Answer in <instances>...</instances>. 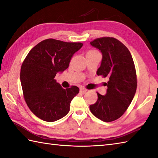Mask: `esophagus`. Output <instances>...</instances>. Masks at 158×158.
I'll return each mask as SVG.
<instances>
[{
  "label": "esophagus",
  "instance_id": "1",
  "mask_svg": "<svg viewBox=\"0 0 158 158\" xmlns=\"http://www.w3.org/2000/svg\"><path fill=\"white\" fill-rule=\"evenodd\" d=\"M87 89H85V88H80V92L82 94H85L86 92H87Z\"/></svg>",
  "mask_w": 158,
  "mask_h": 158
}]
</instances>
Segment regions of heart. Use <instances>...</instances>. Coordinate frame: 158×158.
Listing matches in <instances>:
<instances>
[{
	"label": "heart",
	"mask_w": 158,
	"mask_h": 158,
	"mask_svg": "<svg viewBox=\"0 0 158 158\" xmlns=\"http://www.w3.org/2000/svg\"><path fill=\"white\" fill-rule=\"evenodd\" d=\"M94 52V51H89V52Z\"/></svg>",
	"instance_id": "b5f03b06"
}]
</instances>
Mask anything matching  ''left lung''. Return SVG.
Masks as SVG:
<instances>
[{"mask_svg": "<svg viewBox=\"0 0 158 158\" xmlns=\"http://www.w3.org/2000/svg\"><path fill=\"white\" fill-rule=\"evenodd\" d=\"M102 54L98 76L108 77L105 96L98 94V100L89 106L96 118L106 123L123 115L130 105L137 89L134 62L129 50L120 41L112 37L99 38L90 43Z\"/></svg>", "mask_w": 158, "mask_h": 158, "instance_id": "1", "label": "left lung"}]
</instances>
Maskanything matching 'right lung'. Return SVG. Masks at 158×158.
<instances>
[{"label": "right lung", "mask_w": 158, "mask_h": 158, "mask_svg": "<svg viewBox=\"0 0 158 158\" xmlns=\"http://www.w3.org/2000/svg\"><path fill=\"white\" fill-rule=\"evenodd\" d=\"M82 45L49 38L33 47L24 60L20 75L24 98L41 120L52 123L69 113L79 88L71 86L64 89L54 78L57 73L67 69L73 55Z\"/></svg>", "instance_id": "add662e5"}]
</instances>
